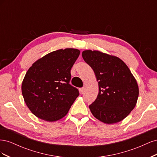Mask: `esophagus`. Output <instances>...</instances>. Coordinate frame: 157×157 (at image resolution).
<instances>
[{"label": "esophagus", "instance_id": "obj_1", "mask_svg": "<svg viewBox=\"0 0 157 157\" xmlns=\"http://www.w3.org/2000/svg\"><path fill=\"white\" fill-rule=\"evenodd\" d=\"M84 88H80V94H84Z\"/></svg>", "mask_w": 157, "mask_h": 157}]
</instances>
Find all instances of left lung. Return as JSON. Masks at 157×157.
Instances as JSON below:
<instances>
[{"mask_svg":"<svg viewBox=\"0 0 157 157\" xmlns=\"http://www.w3.org/2000/svg\"><path fill=\"white\" fill-rule=\"evenodd\" d=\"M82 56L98 81L97 98L89 105L92 115L106 124L122 121L134 109L139 96L130 70L120 58L99 51L84 50Z\"/></svg>","mask_w":157,"mask_h":157,"instance_id":"8db88e82","label":"left lung"}]
</instances>
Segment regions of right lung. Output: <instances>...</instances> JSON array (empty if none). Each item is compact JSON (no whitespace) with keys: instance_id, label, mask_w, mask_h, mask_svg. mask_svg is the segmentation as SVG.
<instances>
[{"instance_id":"obj_1","label":"right lung","mask_w":157,"mask_h":157,"mask_svg":"<svg viewBox=\"0 0 157 157\" xmlns=\"http://www.w3.org/2000/svg\"><path fill=\"white\" fill-rule=\"evenodd\" d=\"M80 54L74 48L56 50L37 60L23 78L21 92L33 115L49 122L67 115L78 95L69 84L71 69Z\"/></svg>"}]
</instances>
